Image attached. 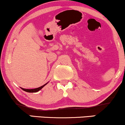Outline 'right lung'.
I'll return each instance as SVG.
<instances>
[{
    "instance_id": "add662e5",
    "label": "right lung",
    "mask_w": 125,
    "mask_h": 125,
    "mask_svg": "<svg viewBox=\"0 0 125 125\" xmlns=\"http://www.w3.org/2000/svg\"><path fill=\"white\" fill-rule=\"evenodd\" d=\"M48 83V82L47 83L44 84V85L42 86L41 87H39L38 88H35V89H24V88H22V87H21V88L23 90H24V91L25 92H29V93H35V92H37L39 91L40 90H41L42 89L43 87L44 86L46 85Z\"/></svg>"
}]
</instances>
